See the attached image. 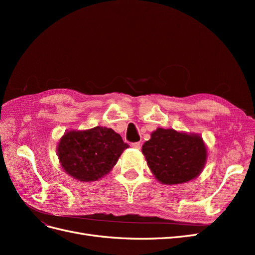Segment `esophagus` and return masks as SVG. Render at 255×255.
<instances>
[{
	"label": "esophagus",
	"instance_id": "obj_1",
	"mask_svg": "<svg viewBox=\"0 0 255 255\" xmlns=\"http://www.w3.org/2000/svg\"><path fill=\"white\" fill-rule=\"evenodd\" d=\"M130 146H132V148H134V149H140L141 144H140V142H134V143L130 144Z\"/></svg>",
	"mask_w": 255,
	"mask_h": 255
}]
</instances>
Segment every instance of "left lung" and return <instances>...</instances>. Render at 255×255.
<instances>
[{
    "label": "left lung",
    "instance_id": "obj_1",
    "mask_svg": "<svg viewBox=\"0 0 255 255\" xmlns=\"http://www.w3.org/2000/svg\"><path fill=\"white\" fill-rule=\"evenodd\" d=\"M141 150L153 175L166 185L196 179L207 160L206 144L200 134L173 128H157Z\"/></svg>",
    "mask_w": 255,
    "mask_h": 255
}]
</instances>
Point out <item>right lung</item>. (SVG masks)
<instances>
[{
	"instance_id": "right-lung-1",
	"label": "right lung",
	"mask_w": 255,
	"mask_h": 255,
	"mask_svg": "<svg viewBox=\"0 0 255 255\" xmlns=\"http://www.w3.org/2000/svg\"><path fill=\"white\" fill-rule=\"evenodd\" d=\"M128 146L114 129L100 126L67 130L58 141L57 156L67 174L81 182H94L110 173Z\"/></svg>"
}]
</instances>
